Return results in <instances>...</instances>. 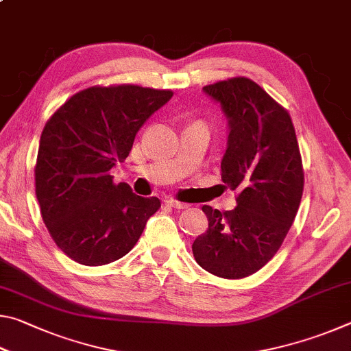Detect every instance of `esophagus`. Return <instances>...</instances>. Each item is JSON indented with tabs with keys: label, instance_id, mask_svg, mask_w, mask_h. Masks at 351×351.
Listing matches in <instances>:
<instances>
[{
	"label": "esophagus",
	"instance_id": "obj_1",
	"mask_svg": "<svg viewBox=\"0 0 351 351\" xmlns=\"http://www.w3.org/2000/svg\"><path fill=\"white\" fill-rule=\"evenodd\" d=\"M165 203H167L170 207H173V209H186V207L189 206L187 203H181V201H176V199H167L165 201Z\"/></svg>",
	"mask_w": 351,
	"mask_h": 351
}]
</instances>
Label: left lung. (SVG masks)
Wrapping results in <instances>:
<instances>
[{
  "mask_svg": "<svg viewBox=\"0 0 351 351\" xmlns=\"http://www.w3.org/2000/svg\"><path fill=\"white\" fill-rule=\"evenodd\" d=\"M203 91L228 121L223 182L239 192L237 207L203 206L209 229L193 241L201 268L243 278L274 257L293 224L304 193V169L288 111L246 77L217 82Z\"/></svg>",
  "mask_w": 351,
  "mask_h": 351,
  "instance_id": "8db88e82",
  "label": "left lung"
}]
</instances>
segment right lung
<instances>
[{
  "mask_svg": "<svg viewBox=\"0 0 351 351\" xmlns=\"http://www.w3.org/2000/svg\"><path fill=\"white\" fill-rule=\"evenodd\" d=\"M173 96L138 85L93 86L74 94L46 122L35 165V193L56 245L80 265L100 266L132 251L156 197L112 182L141 127Z\"/></svg>",
  "mask_w": 351,
  "mask_h": 351,
  "instance_id": "obj_1",
  "label": "right lung"
}]
</instances>
